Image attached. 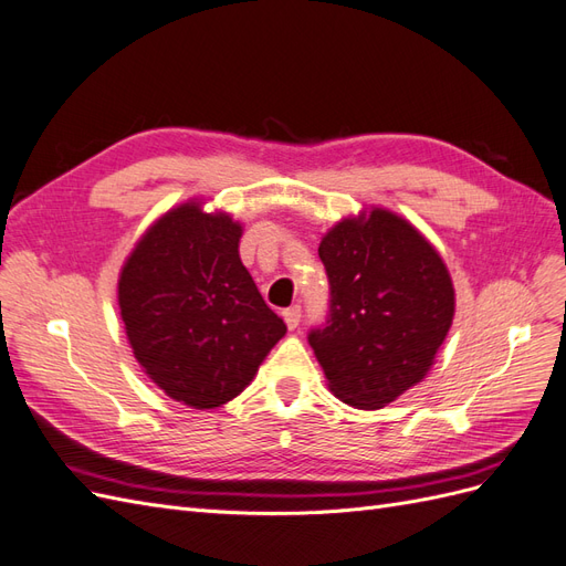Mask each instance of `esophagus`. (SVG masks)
Segmentation results:
<instances>
[{
    "label": "esophagus",
    "instance_id": "1",
    "mask_svg": "<svg viewBox=\"0 0 566 566\" xmlns=\"http://www.w3.org/2000/svg\"><path fill=\"white\" fill-rule=\"evenodd\" d=\"M283 318H285V325L290 331H295L300 325V318H302V310L300 306H290V310L283 312Z\"/></svg>",
    "mask_w": 566,
    "mask_h": 566
}]
</instances>
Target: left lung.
I'll list each match as a JSON object with an SVG mask.
<instances>
[{
	"instance_id": "left-lung-1",
	"label": "left lung",
	"mask_w": 566,
	"mask_h": 566,
	"mask_svg": "<svg viewBox=\"0 0 566 566\" xmlns=\"http://www.w3.org/2000/svg\"><path fill=\"white\" fill-rule=\"evenodd\" d=\"M318 256L331 318L310 345L339 401L378 410L434 366L455 314L451 273L408 219L385 208L339 219Z\"/></svg>"
}]
</instances>
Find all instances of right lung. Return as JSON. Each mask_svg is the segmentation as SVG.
<instances>
[{
  "label": "right lung",
  "mask_w": 566,
  "mask_h": 566,
  "mask_svg": "<svg viewBox=\"0 0 566 566\" xmlns=\"http://www.w3.org/2000/svg\"><path fill=\"white\" fill-rule=\"evenodd\" d=\"M241 221L191 198L153 221L119 269L134 358L188 408L235 399L287 331L241 262Z\"/></svg>",
  "instance_id": "add662e5"
}]
</instances>
